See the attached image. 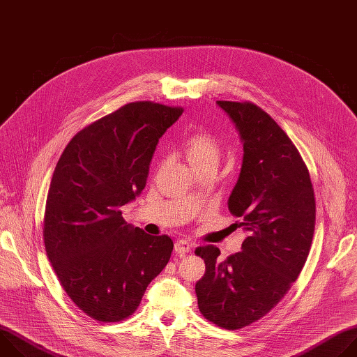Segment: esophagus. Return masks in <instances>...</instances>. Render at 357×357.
Segmentation results:
<instances>
[{
	"instance_id": "1",
	"label": "esophagus",
	"mask_w": 357,
	"mask_h": 357,
	"mask_svg": "<svg viewBox=\"0 0 357 357\" xmlns=\"http://www.w3.org/2000/svg\"><path fill=\"white\" fill-rule=\"evenodd\" d=\"M190 248H192V245H190V243H188L186 240H178V241L175 243V252L178 254L179 257L186 256V254L190 251Z\"/></svg>"
}]
</instances>
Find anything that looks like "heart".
<instances>
[{
  "mask_svg": "<svg viewBox=\"0 0 357 357\" xmlns=\"http://www.w3.org/2000/svg\"><path fill=\"white\" fill-rule=\"evenodd\" d=\"M185 152L193 168L208 162L218 164L220 158V145L216 137L209 131L196 130L186 138Z\"/></svg>",
  "mask_w": 357,
  "mask_h": 357,
  "instance_id": "heart-1",
  "label": "heart"
}]
</instances>
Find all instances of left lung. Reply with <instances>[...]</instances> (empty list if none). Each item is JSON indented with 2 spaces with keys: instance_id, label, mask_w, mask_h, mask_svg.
<instances>
[{
  "instance_id": "1",
  "label": "left lung",
  "mask_w": 357,
  "mask_h": 357,
  "mask_svg": "<svg viewBox=\"0 0 357 357\" xmlns=\"http://www.w3.org/2000/svg\"><path fill=\"white\" fill-rule=\"evenodd\" d=\"M216 103L243 142L241 171L227 205L247 237L241 251L223 261L216 245L195 250L206 264L195 291L202 315L234 331L268 314L298 278L317 212L308 168L284 130L252 103Z\"/></svg>"
}]
</instances>
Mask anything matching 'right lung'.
<instances>
[{"label": "right lung", "instance_id": "1", "mask_svg": "<svg viewBox=\"0 0 357 357\" xmlns=\"http://www.w3.org/2000/svg\"><path fill=\"white\" fill-rule=\"evenodd\" d=\"M182 112L152 101L126 105L79 131L56 164L45 248L63 289L90 318L132 315L171 259V237L127 225L120 208L145 188L158 141Z\"/></svg>", "mask_w": 357, "mask_h": 357}]
</instances>
